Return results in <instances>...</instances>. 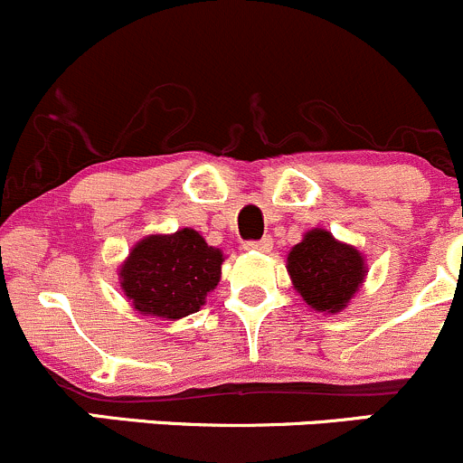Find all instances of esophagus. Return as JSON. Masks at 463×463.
I'll use <instances>...</instances> for the list:
<instances>
[{
	"label": "esophagus",
	"mask_w": 463,
	"mask_h": 463,
	"mask_svg": "<svg viewBox=\"0 0 463 463\" xmlns=\"http://www.w3.org/2000/svg\"><path fill=\"white\" fill-rule=\"evenodd\" d=\"M273 249V240L270 237H264V240L258 241H246L244 250H250V253H269Z\"/></svg>",
	"instance_id": "1"
}]
</instances>
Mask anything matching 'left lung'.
Wrapping results in <instances>:
<instances>
[{
	"mask_svg": "<svg viewBox=\"0 0 463 463\" xmlns=\"http://www.w3.org/2000/svg\"><path fill=\"white\" fill-rule=\"evenodd\" d=\"M287 270L302 300L325 314L343 311L367 275L361 250L338 241L325 228L305 232L288 253Z\"/></svg>",
	"mask_w": 463,
	"mask_h": 463,
	"instance_id": "8db88e82",
	"label": "left lung"
}]
</instances>
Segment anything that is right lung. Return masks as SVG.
Listing matches in <instances>:
<instances>
[{
	"label": "right lung",
	"mask_w": 463,
	"mask_h": 463,
	"mask_svg": "<svg viewBox=\"0 0 463 463\" xmlns=\"http://www.w3.org/2000/svg\"><path fill=\"white\" fill-rule=\"evenodd\" d=\"M222 250L193 228L147 235L120 264V287L138 314L179 320L202 309L222 278Z\"/></svg>",
	"instance_id": "obj_1"
}]
</instances>
